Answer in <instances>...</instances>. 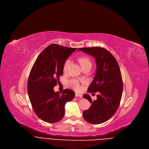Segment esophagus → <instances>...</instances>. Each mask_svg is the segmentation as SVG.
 <instances>
[{"label":"esophagus","instance_id":"1","mask_svg":"<svg viewBox=\"0 0 149 149\" xmlns=\"http://www.w3.org/2000/svg\"><path fill=\"white\" fill-rule=\"evenodd\" d=\"M75 97H78L79 99H81V98L83 97V96H82L81 95H80V94H78V93H76V94H75Z\"/></svg>","mask_w":149,"mask_h":149}]
</instances>
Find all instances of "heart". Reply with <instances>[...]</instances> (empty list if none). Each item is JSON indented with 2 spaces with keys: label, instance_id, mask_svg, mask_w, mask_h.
<instances>
[{
  "label": "heart",
  "instance_id": "heart-1",
  "mask_svg": "<svg viewBox=\"0 0 149 149\" xmlns=\"http://www.w3.org/2000/svg\"><path fill=\"white\" fill-rule=\"evenodd\" d=\"M79 61H80V63H81L83 66H86V65H91V61L90 59L88 57H86V56L81 58L80 59H79ZM70 63H71V60L70 59H67L65 61V62L63 65V68L64 71H66L68 70ZM70 84L77 91H79V90H81V87L79 82L78 81L77 79H72L71 81H70Z\"/></svg>",
  "mask_w": 149,
  "mask_h": 149
}]
</instances>
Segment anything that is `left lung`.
I'll use <instances>...</instances> for the list:
<instances>
[{
    "label": "left lung",
    "mask_w": 149,
    "mask_h": 149,
    "mask_svg": "<svg viewBox=\"0 0 149 149\" xmlns=\"http://www.w3.org/2000/svg\"><path fill=\"white\" fill-rule=\"evenodd\" d=\"M79 50L93 56L97 65L96 74L87 91L99 92V94L94 101L88 94L83 96L91 103L89 109L83 112V117L90 124H102L115 113L120 104L123 81L119 66L115 57L104 48L93 47Z\"/></svg>",
    "instance_id": "left-lung-1"
}]
</instances>
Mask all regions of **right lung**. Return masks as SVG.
Returning <instances> with one entry per match:
<instances>
[{
	"instance_id": "obj_1",
	"label": "right lung",
	"mask_w": 149,
	"mask_h": 149,
	"mask_svg": "<svg viewBox=\"0 0 149 149\" xmlns=\"http://www.w3.org/2000/svg\"><path fill=\"white\" fill-rule=\"evenodd\" d=\"M77 48L50 45L37 57L29 74V97L37 116L48 123L61 120L65 115V105L75 97V93L66 88L61 93L53 87L59 82L63 65Z\"/></svg>"
}]
</instances>
